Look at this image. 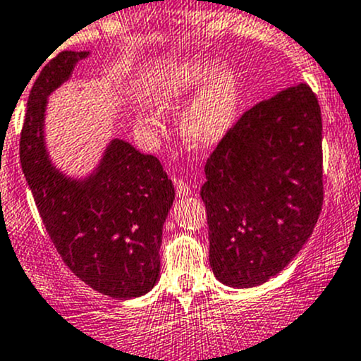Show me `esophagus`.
<instances>
[{
    "label": "esophagus",
    "mask_w": 361,
    "mask_h": 361,
    "mask_svg": "<svg viewBox=\"0 0 361 361\" xmlns=\"http://www.w3.org/2000/svg\"><path fill=\"white\" fill-rule=\"evenodd\" d=\"M174 187H176V194L180 195V197H188V195L192 194L190 185L185 180H181V178H174Z\"/></svg>",
    "instance_id": "obj_1"
}]
</instances>
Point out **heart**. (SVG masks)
I'll return each mask as SVG.
<instances>
[{
	"mask_svg": "<svg viewBox=\"0 0 361 361\" xmlns=\"http://www.w3.org/2000/svg\"><path fill=\"white\" fill-rule=\"evenodd\" d=\"M195 92L180 116V133L190 147L206 148L220 141L234 122L239 106L238 76L216 61L192 57L164 73L154 99L160 110H174ZM140 120L154 122L145 113H140Z\"/></svg>",
	"mask_w": 361,
	"mask_h": 361,
	"instance_id": "obj_1",
	"label": "heart"
}]
</instances>
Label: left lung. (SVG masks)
Here are the masks:
<instances>
[{
    "label": "left lung",
    "mask_w": 361,
    "mask_h": 361,
    "mask_svg": "<svg viewBox=\"0 0 361 361\" xmlns=\"http://www.w3.org/2000/svg\"><path fill=\"white\" fill-rule=\"evenodd\" d=\"M322 110L305 83L243 113L207 159L201 197L218 281L258 286L311 238L323 204Z\"/></svg>",
    "instance_id": "1"
}]
</instances>
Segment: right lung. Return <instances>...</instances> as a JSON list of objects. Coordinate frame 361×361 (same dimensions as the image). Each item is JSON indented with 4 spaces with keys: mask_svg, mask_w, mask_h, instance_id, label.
<instances>
[{
    "mask_svg": "<svg viewBox=\"0 0 361 361\" xmlns=\"http://www.w3.org/2000/svg\"><path fill=\"white\" fill-rule=\"evenodd\" d=\"M87 56L64 50L42 68L29 92L20 166L64 264L96 292L127 300L150 292L157 283L162 225L173 206L174 187L157 157L141 154L123 140H113L99 166L82 180H73L52 164L43 133L47 97Z\"/></svg>",
    "mask_w": 361,
    "mask_h": 361,
    "instance_id": "obj_1",
    "label": "right lung"
}]
</instances>
